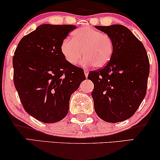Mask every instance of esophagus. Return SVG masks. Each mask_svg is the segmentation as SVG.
<instances>
[{"label":"esophagus","mask_w":160,"mask_h":160,"mask_svg":"<svg viewBox=\"0 0 160 160\" xmlns=\"http://www.w3.org/2000/svg\"><path fill=\"white\" fill-rule=\"evenodd\" d=\"M84 74H85V76H86V77H88V74H89V71L88 70H86V69H84Z\"/></svg>","instance_id":"34e87169"}]
</instances>
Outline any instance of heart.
I'll return each mask as SVG.
<instances>
[{
    "instance_id": "heart-1",
    "label": "heart",
    "mask_w": 160,
    "mask_h": 160,
    "mask_svg": "<svg viewBox=\"0 0 160 160\" xmlns=\"http://www.w3.org/2000/svg\"><path fill=\"white\" fill-rule=\"evenodd\" d=\"M60 50L70 65H76L84 51V65L102 68L112 58L115 44L109 35L90 27H82L72 33V39L66 38L62 41Z\"/></svg>"
}]
</instances>
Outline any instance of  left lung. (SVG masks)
I'll list each match as a JSON object with an SVG mask.
<instances>
[{"label": "left lung", "instance_id": "left-lung-1", "mask_svg": "<svg viewBox=\"0 0 160 160\" xmlns=\"http://www.w3.org/2000/svg\"><path fill=\"white\" fill-rule=\"evenodd\" d=\"M114 41L115 51L107 65L91 71L95 111L108 123H118L134 115L146 94L149 61L144 45L122 25L96 26Z\"/></svg>", "mask_w": 160, "mask_h": 160}]
</instances>
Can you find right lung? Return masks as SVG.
Returning <instances> with one entry per match:
<instances>
[{
	"label": "right lung",
	"instance_id": "add662e5",
	"mask_svg": "<svg viewBox=\"0 0 160 160\" xmlns=\"http://www.w3.org/2000/svg\"><path fill=\"white\" fill-rule=\"evenodd\" d=\"M72 25L42 24L22 37L13 57L14 83L22 107L45 123L67 115L71 95L86 79L84 70L70 65L60 46Z\"/></svg>",
	"mask_w": 160,
	"mask_h": 160
}]
</instances>
